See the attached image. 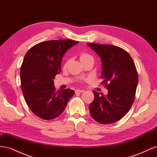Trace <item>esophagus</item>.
<instances>
[{"label": "esophagus", "instance_id": "obj_1", "mask_svg": "<svg viewBox=\"0 0 157 157\" xmlns=\"http://www.w3.org/2000/svg\"><path fill=\"white\" fill-rule=\"evenodd\" d=\"M84 92V90H77L75 91V92L76 93H82V92Z\"/></svg>", "mask_w": 157, "mask_h": 157}]
</instances>
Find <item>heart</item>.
I'll use <instances>...</instances> for the list:
<instances>
[{"label": "heart", "instance_id": "b5f03b06", "mask_svg": "<svg viewBox=\"0 0 157 157\" xmlns=\"http://www.w3.org/2000/svg\"><path fill=\"white\" fill-rule=\"evenodd\" d=\"M88 59H93V58H92V56H90L88 53H86V52H83V53H82L80 56V59L81 61ZM68 63H69V61H67V62H66L65 65H67Z\"/></svg>", "mask_w": 157, "mask_h": 157}]
</instances>
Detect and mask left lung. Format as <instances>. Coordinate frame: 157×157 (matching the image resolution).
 Instances as JSON below:
<instances>
[{"label": "left lung", "mask_w": 157, "mask_h": 157, "mask_svg": "<svg viewBox=\"0 0 157 157\" xmlns=\"http://www.w3.org/2000/svg\"><path fill=\"white\" fill-rule=\"evenodd\" d=\"M87 44L101 58V78L108 90L106 96L93 91L94 99L89 105L90 112L98 122L112 124L121 119L134 101L138 83L136 65L130 54L120 47L96 43Z\"/></svg>", "instance_id": "obj_1"}]
</instances>
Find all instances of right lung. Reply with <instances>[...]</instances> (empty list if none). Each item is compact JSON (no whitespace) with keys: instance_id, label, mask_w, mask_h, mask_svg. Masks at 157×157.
<instances>
[{"instance_id":"add662e5","label":"right lung","mask_w":157,"mask_h":157,"mask_svg":"<svg viewBox=\"0 0 157 157\" xmlns=\"http://www.w3.org/2000/svg\"><path fill=\"white\" fill-rule=\"evenodd\" d=\"M78 43L72 40L40 42L27 52L20 69L21 88L31 111L44 120H52L62 113L75 94L69 88L56 91V75L61 71L65 53Z\"/></svg>"}]
</instances>
